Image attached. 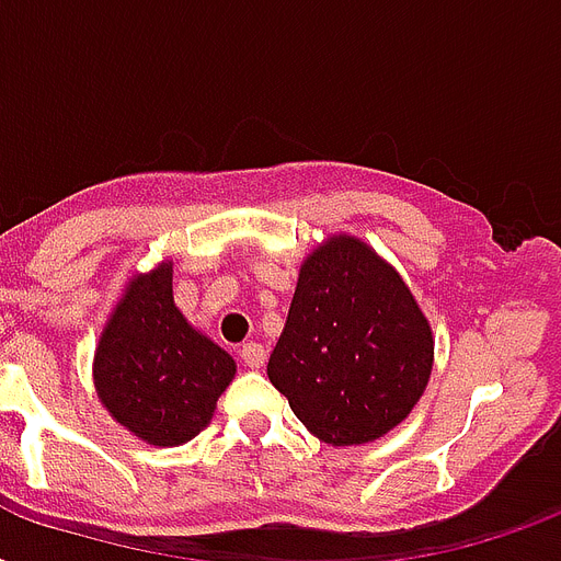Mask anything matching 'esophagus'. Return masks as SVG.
Segmentation results:
<instances>
[{
  "mask_svg": "<svg viewBox=\"0 0 561 561\" xmlns=\"http://www.w3.org/2000/svg\"><path fill=\"white\" fill-rule=\"evenodd\" d=\"M241 360H244V367L250 369H262L264 360H267V352H264L262 343H244L241 350H238Z\"/></svg>",
  "mask_w": 561,
  "mask_h": 561,
  "instance_id": "1",
  "label": "esophagus"
}]
</instances>
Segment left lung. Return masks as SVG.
Listing matches in <instances>:
<instances>
[{"instance_id": "1", "label": "left lung", "mask_w": 561, "mask_h": 561, "mask_svg": "<svg viewBox=\"0 0 561 561\" xmlns=\"http://www.w3.org/2000/svg\"><path fill=\"white\" fill-rule=\"evenodd\" d=\"M434 369V334L399 273L355 236L299 267L267 375L329 445H360L408 419Z\"/></svg>"}]
</instances>
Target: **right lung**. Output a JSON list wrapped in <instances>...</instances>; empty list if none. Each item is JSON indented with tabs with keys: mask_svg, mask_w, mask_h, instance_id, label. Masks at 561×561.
Wrapping results in <instances>:
<instances>
[{
	"mask_svg": "<svg viewBox=\"0 0 561 561\" xmlns=\"http://www.w3.org/2000/svg\"><path fill=\"white\" fill-rule=\"evenodd\" d=\"M236 360L174 306L171 262L136 273L101 332L92 378L101 404L148 445H183L215 416Z\"/></svg>",
	"mask_w": 561,
	"mask_h": 561,
	"instance_id": "add662e5",
	"label": "right lung"
}]
</instances>
